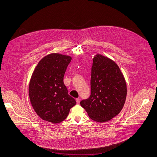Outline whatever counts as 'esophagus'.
<instances>
[{"instance_id": "34e87169", "label": "esophagus", "mask_w": 157, "mask_h": 157, "mask_svg": "<svg viewBox=\"0 0 157 157\" xmlns=\"http://www.w3.org/2000/svg\"><path fill=\"white\" fill-rule=\"evenodd\" d=\"M76 103L78 105H79V98H76Z\"/></svg>"}]
</instances>
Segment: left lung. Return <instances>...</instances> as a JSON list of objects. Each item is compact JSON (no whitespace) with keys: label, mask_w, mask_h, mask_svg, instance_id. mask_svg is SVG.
<instances>
[{"label":"left lung","mask_w":157,"mask_h":157,"mask_svg":"<svg viewBox=\"0 0 157 157\" xmlns=\"http://www.w3.org/2000/svg\"><path fill=\"white\" fill-rule=\"evenodd\" d=\"M93 62L91 95L80 105L93 121L107 122L118 115L123 108L126 83L119 66L110 58L97 54Z\"/></svg>","instance_id":"left-lung-1"}]
</instances>
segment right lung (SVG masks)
<instances>
[{"mask_svg": "<svg viewBox=\"0 0 157 157\" xmlns=\"http://www.w3.org/2000/svg\"><path fill=\"white\" fill-rule=\"evenodd\" d=\"M71 59L69 56L51 53L42 58L33 71L29 96L34 110L42 120L54 124L61 123L76 104L63 81Z\"/></svg>", "mask_w": 157, "mask_h": 157, "instance_id": "1", "label": "right lung"}]
</instances>
